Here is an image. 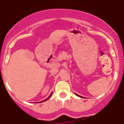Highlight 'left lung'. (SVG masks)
<instances>
[{
  "label": "left lung",
  "instance_id": "1",
  "mask_svg": "<svg viewBox=\"0 0 124 124\" xmlns=\"http://www.w3.org/2000/svg\"><path fill=\"white\" fill-rule=\"evenodd\" d=\"M77 96H79V97H80V98H82V96H79V95H78V94H76Z\"/></svg>",
  "mask_w": 124,
  "mask_h": 124
}]
</instances>
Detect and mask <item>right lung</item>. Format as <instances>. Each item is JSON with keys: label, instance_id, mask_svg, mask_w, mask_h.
I'll return each mask as SVG.
<instances>
[{"label": "right lung", "instance_id": "obj_1", "mask_svg": "<svg viewBox=\"0 0 124 124\" xmlns=\"http://www.w3.org/2000/svg\"><path fill=\"white\" fill-rule=\"evenodd\" d=\"M51 96V95H50V96H49V97H48V98H47V99H45V100L43 101H42V102H44V101H46V100H47V99H49V98H50V96Z\"/></svg>", "mask_w": 124, "mask_h": 124}]
</instances>
